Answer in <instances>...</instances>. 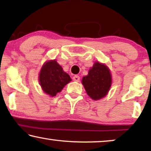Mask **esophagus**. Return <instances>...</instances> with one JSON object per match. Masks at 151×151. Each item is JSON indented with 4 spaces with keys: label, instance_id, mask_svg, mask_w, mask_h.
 Returning <instances> with one entry per match:
<instances>
[{
    "label": "esophagus",
    "instance_id": "34e87169",
    "mask_svg": "<svg viewBox=\"0 0 151 151\" xmlns=\"http://www.w3.org/2000/svg\"><path fill=\"white\" fill-rule=\"evenodd\" d=\"M73 80L76 82H79L80 80V76H78L77 75H75L73 77Z\"/></svg>",
    "mask_w": 151,
    "mask_h": 151
}]
</instances>
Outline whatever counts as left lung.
Here are the masks:
<instances>
[{
  "label": "left lung",
  "instance_id": "obj_1",
  "mask_svg": "<svg viewBox=\"0 0 151 151\" xmlns=\"http://www.w3.org/2000/svg\"><path fill=\"white\" fill-rule=\"evenodd\" d=\"M82 83L93 100L104 98L111 85L110 71L106 65L97 62L90 69L88 75L82 78Z\"/></svg>",
  "mask_w": 151,
  "mask_h": 151
}]
</instances>
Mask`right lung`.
<instances>
[{"instance_id": "add662e5", "label": "right lung", "mask_w": 151, "mask_h": 151, "mask_svg": "<svg viewBox=\"0 0 151 151\" xmlns=\"http://www.w3.org/2000/svg\"><path fill=\"white\" fill-rule=\"evenodd\" d=\"M42 90L51 96L60 92L71 79L55 60L49 61L43 65L39 76Z\"/></svg>"}]
</instances>
